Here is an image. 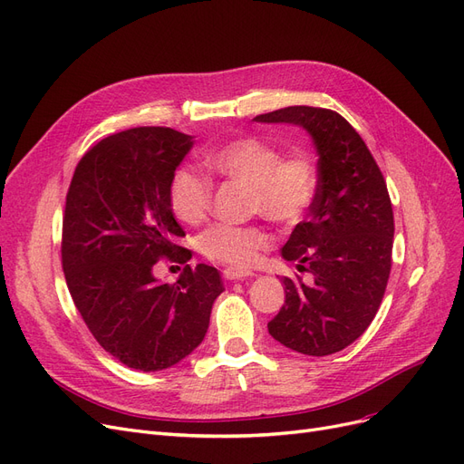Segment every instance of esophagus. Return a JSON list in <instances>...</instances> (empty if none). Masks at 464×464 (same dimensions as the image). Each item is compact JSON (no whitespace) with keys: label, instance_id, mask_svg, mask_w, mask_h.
I'll return each instance as SVG.
<instances>
[{"label":"esophagus","instance_id":"esophagus-1","mask_svg":"<svg viewBox=\"0 0 464 464\" xmlns=\"http://www.w3.org/2000/svg\"><path fill=\"white\" fill-rule=\"evenodd\" d=\"M223 277H226L227 281H243V279L254 277V273H252V271H246V269H235V267H227L226 271H223Z\"/></svg>","mask_w":464,"mask_h":464}]
</instances>
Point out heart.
<instances>
[{"label":"heart","instance_id":"1","mask_svg":"<svg viewBox=\"0 0 464 464\" xmlns=\"http://www.w3.org/2000/svg\"><path fill=\"white\" fill-rule=\"evenodd\" d=\"M208 171L233 183L248 187L246 206L279 226H296L312 208L317 195V171L302 152L281 157L279 147L260 137H238L204 152ZM212 183L193 168H179L169 181V206L187 226H198L210 212ZM271 235L262 226H227L218 223L197 238L204 258L235 269L250 267Z\"/></svg>","mask_w":464,"mask_h":464}]
</instances>
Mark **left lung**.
<instances>
[{"label": "left lung", "mask_w": 464, "mask_h": 464, "mask_svg": "<svg viewBox=\"0 0 464 464\" xmlns=\"http://www.w3.org/2000/svg\"><path fill=\"white\" fill-rule=\"evenodd\" d=\"M254 120L304 128L319 154L310 218L281 250L314 281L283 277L285 304L267 323L269 334L305 355L336 353L367 331L388 285L393 212L386 181L362 135L334 111L286 107Z\"/></svg>", "instance_id": "left-lung-1"}]
</instances>
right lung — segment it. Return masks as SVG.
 Here are the masks:
<instances>
[{"label":"right lung","instance_id":"right-lung-1","mask_svg":"<svg viewBox=\"0 0 464 464\" xmlns=\"http://www.w3.org/2000/svg\"><path fill=\"white\" fill-rule=\"evenodd\" d=\"M193 147L171 128L109 135L83 154L66 193L63 271L74 305L102 350L137 371L179 363L204 340L219 271L188 266L174 285L153 277L160 257L187 263L191 250L169 206V181Z\"/></svg>","mask_w":464,"mask_h":464}]
</instances>
